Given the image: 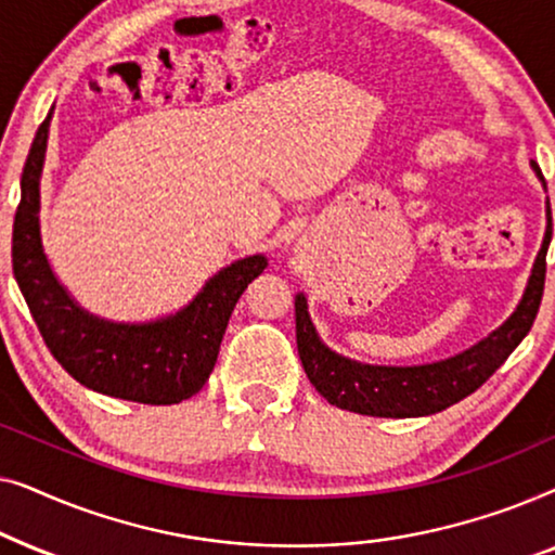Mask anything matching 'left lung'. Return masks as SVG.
Returning <instances> with one entry per match:
<instances>
[{"label": "left lung", "mask_w": 555, "mask_h": 555, "mask_svg": "<svg viewBox=\"0 0 555 555\" xmlns=\"http://www.w3.org/2000/svg\"><path fill=\"white\" fill-rule=\"evenodd\" d=\"M530 166L543 181L538 164L530 162ZM545 211H548V227H545L541 253L535 257L528 287L515 313L488 338L452 359L424 363V366H369V363L346 359L318 338L313 321L308 315L306 295H295V338H298L302 369L315 391L346 412L401 420V416L437 414L480 389L503 366L515 346L528 336L538 308H541L545 255H548L553 234L551 204Z\"/></svg>", "instance_id": "obj_1"}]
</instances>
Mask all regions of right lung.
<instances>
[{"mask_svg": "<svg viewBox=\"0 0 555 555\" xmlns=\"http://www.w3.org/2000/svg\"><path fill=\"white\" fill-rule=\"evenodd\" d=\"M50 118L37 128L22 169L12 227V270L29 313L60 366L88 389L139 404H179L207 384L219 344L245 287L268 268L253 255L219 270L202 293L151 323H111L90 315L52 272L40 237V177Z\"/></svg>", "mask_w": 555, "mask_h": 555, "instance_id": "right-lung-1", "label": "right lung"}]
</instances>
